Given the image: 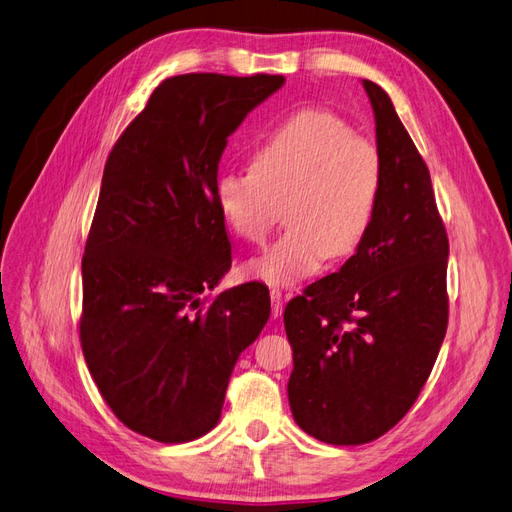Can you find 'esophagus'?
<instances>
[{
    "mask_svg": "<svg viewBox=\"0 0 512 512\" xmlns=\"http://www.w3.org/2000/svg\"><path fill=\"white\" fill-rule=\"evenodd\" d=\"M270 300H272V317L276 319V317H280V312H283V291L272 289Z\"/></svg>",
    "mask_w": 512,
    "mask_h": 512,
    "instance_id": "esophagus-1",
    "label": "esophagus"
}]
</instances>
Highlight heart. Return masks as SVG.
<instances>
[{"mask_svg":"<svg viewBox=\"0 0 512 512\" xmlns=\"http://www.w3.org/2000/svg\"><path fill=\"white\" fill-rule=\"evenodd\" d=\"M383 185L381 148L334 112L302 110L257 144L253 170L221 172L214 197L229 229L251 244L268 240L285 206V234L246 270L270 287H291L329 257L361 249Z\"/></svg>","mask_w":512,"mask_h":512,"instance_id":"obj_1","label":"heart"}]
</instances>
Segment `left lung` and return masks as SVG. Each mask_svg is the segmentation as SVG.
Here are the masks:
<instances>
[{"label": "left lung", "instance_id": "obj_1", "mask_svg": "<svg viewBox=\"0 0 512 512\" xmlns=\"http://www.w3.org/2000/svg\"><path fill=\"white\" fill-rule=\"evenodd\" d=\"M385 161L370 234L344 266L285 308L293 419L327 444L389 432L430 376L447 334L449 238L432 178L389 95L361 80Z\"/></svg>", "mask_w": 512, "mask_h": 512}]
</instances>
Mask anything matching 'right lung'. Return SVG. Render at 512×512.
Returning a JSON list of instances; mask_svg holds the SVG:
<instances>
[{
  "label": "right lung",
  "mask_w": 512,
  "mask_h": 512,
  "mask_svg": "<svg viewBox=\"0 0 512 512\" xmlns=\"http://www.w3.org/2000/svg\"><path fill=\"white\" fill-rule=\"evenodd\" d=\"M283 85L166 78L106 161L82 257L80 344L106 404L146 438L210 432L240 353L268 323L266 285L208 298L232 266L214 183L227 138Z\"/></svg>",
  "instance_id": "add662e5"
}]
</instances>
